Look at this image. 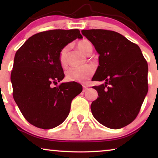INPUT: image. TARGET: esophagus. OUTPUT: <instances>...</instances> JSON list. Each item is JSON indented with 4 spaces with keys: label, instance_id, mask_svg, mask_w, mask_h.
<instances>
[{
    "label": "esophagus",
    "instance_id": "obj_1",
    "mask_svg": "<svg viewBox=\"0 0 158 158\" xmlns=\"http://www.w3.org/2000/svg\"><path fill=\"white\" fill-rule=\"evenodd\" d=\"M88 89V86H86V85H83V92H85V91H87V90Z\"/></svg>",
    "mask_w": 158,
    "mask_h": 158
}]
</instances>
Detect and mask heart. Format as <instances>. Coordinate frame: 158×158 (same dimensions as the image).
Masks as SVG:
<instances>
[{
  "label": "heart",
  "mask_w": 158,
  "mask_h": 158,
  "mask_svg": "<svg viewBox=\"0 0 158 158\" xmlns=\"http://www.w3.org/2000/svg\"><path fill=\"white\" fill-rule=\"evenodd\" d=\"M77 47L82 52L86 55H89L93 52V46L90 41L83 40L77 43ZM67 47H64L60 50L58 56V60L60 65L64 67L66 65V54ZM94 67L87 64V65L80 67V68H70L66 71V79L69 81L85 82L88 81L94 73Z\"/></svg>",
  "instance_id": "obj_1"
}]
</instances>
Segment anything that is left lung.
<instances>
[{
    "label": "left lung",
    "instance_id": "obj_1",
    "mask_svg": "<svg viewBox=\"0 0 158 158\" xmlns=\"http://www.w3.org/2000/svg\"><path fill=\"white\" fill-rule=\"evenodd\" d=\"M99 54V66L92 80L98 96L90 109L94 118L110 129L126 127L137 117L148 94V66L141 49L117 32L82 30Z\"/></svg>",
    "mask_w": 158,
    "mask_h": 158
}]
</instances>
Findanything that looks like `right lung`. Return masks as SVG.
<instances>
[{
  "label": "right lung",
  "mask_w": 158,
  "mask_h": 158,
  "mask_svg": "<svg viewBox=\"0 0 158 158\" xmlns=\"http://www.w3.org/2000/svg\"><path fill=\"white\" fill-rule=\"evenodd\" d=\"M83 36L79 29H53L34 34L16 52L10 75L13 97L30 124L49 129L61 124L70 113L71 102L81 94V84L63 83L58 56L68 43Z\"/></svg>",
  "instance_id": "obj_1"
}]
</instances>
